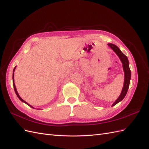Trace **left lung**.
<instances>
[{
	"label": "left lung",
	"instance_id": "1",
	"mask_svg": "<svg viewBox=\"0 0 149 149\" xmlns=\"http://www.w3.org/2000/svg\"><path fill=\"white\" fill-rule=\"evenodd\" d=\"M108 46L113 49L114 52L118 55V56L119 57L120 61H122V63H123V69L124 71V76H125V79H124V87L122 90V92L120 96L118 97V100H117L114 103L112 106L116 105V104H118L120 101L123 100L124 97L125 96L126 94L127 93L128 89L129 87V84H130V76H131V72H130L129 66V60L127 57L122 52L120 49L117 47L115 45L112 43H109L108 44Z\"/></svg>",
	"mask_w": 149,
	"mask_h": 149
}]
</instances>
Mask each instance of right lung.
Masks as SVG:
<instances>
[{"label": "right lung", "instance_id": "obj_1", "mask_svg": "<svg viewBox=\"0 0 149 149\" xmlns=\"http://www.w3.org/2000/svg\"><path fill=\"white\" fill-rule=\"evenodd\" d=\"M15 67L14 68V69H13V72H14V71H15ZM12 78H13V88H14V90H15V93H16V94H17V97L19 98V100L21 101H22V102H25V104H28L29 106H30L31 107H32V108H33L32 106H30V105H29V104L26 102H25L24 100H22V99L20 97V96L19 95V94H18V93H17V89H16V88H15V83H14V73H13V76H12Z\"/></svg>", "mask_w": 149, "mask_h": 149}]
</instances>
